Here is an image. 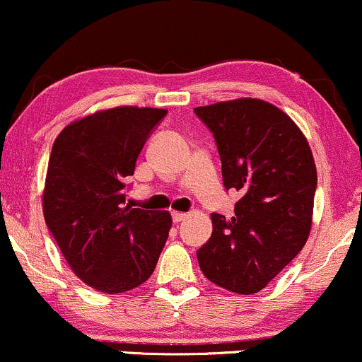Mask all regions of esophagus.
Listing matches in <instances>:
<instances>
[{"mask_svg":"<svg viewBox=\"0 0 362 362\" xmlns=\"http://www.w3.org/2000/svg\"><path fill=\"white\" fill-rule=\"evenodd\" d=\"M186 218H188V215H186V213H180V211H174V213H173V221H174V223L185 221Z\"/></svg>","mask_w":362,"mask_h":362,"instance_id":"1","label":"esophagus"}]
</instances>
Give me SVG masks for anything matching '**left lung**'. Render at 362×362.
<instances>
[{
  "mask_svg": "<svg viewBox=\"0 0 362 362\" xmlns=\"http://www.w3.org/2000/svg\"><path fill=\"white\" fill-rule=\"evenodd\" d=\"M221 158L223 185L242 198L196 252L213 284L255 293L298 255L309 238L317 171L305 136L279 107L236 99L196 107Z\"/></svg>",
  "mask_w": 362,
  "mask_h": 362,
  "instance_id": "left-lung-1",
  "label": "left lung"
}]
</instances>
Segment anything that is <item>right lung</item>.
I'll list each match as a JSON object with an SVG mask.
<instances>
[{"instance_id":"obj_1","label":"right lung","mask_w":362,"mask_h":362,"mask_svg":"<svg viewBox=\"0 0 362 362\" xmlns=\"http://www.w3.org/2000/svg\"><path fill=\"white\" fill-rule=\"evenodd\" d=\"M166 109L115 107L69 124L53 142L43 215L66 263L105 293L144 284L169 230V211L126 204V181Z\"/></svg>"}]
</instances>
